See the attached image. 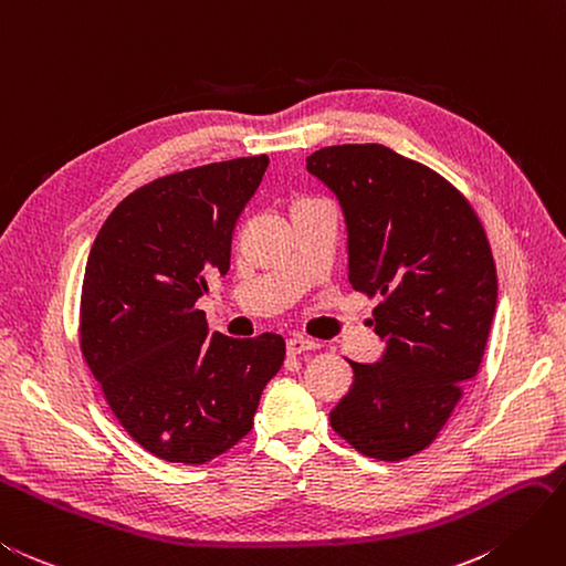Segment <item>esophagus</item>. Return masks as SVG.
Segmentation results:
<instances>
[{
  "label": "esophagus",
  "instance_id": "esophagus-1",
  "mask_svg": "<svg viewBox=\"0 0 566 566\" xmlns=\"http://www.w3.org/2000/svg\"><path fill=\"white\" fill-rule=\"evenodd\" d=\"M318 343L312 338H304V335H293V338L285 340V349L287 355H302V353H310V349H316Z\"/></svg>",
  "mask_w": 566,
  "mask_h": 566
}]
</instances>
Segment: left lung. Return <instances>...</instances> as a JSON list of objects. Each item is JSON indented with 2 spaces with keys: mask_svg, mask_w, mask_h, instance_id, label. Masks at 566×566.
I'll return each instance as SVG.
<instances>
[{
  "mask_svg": "<svg viewBox=\"0 0 566 566\" xmlns=\"http://www.w3.org/2000/svg\"><path fill=\"white\" fill-rule=\"evenodd\" d=\"M307 171L338 200L347 279L380 295L371 326L386 343L331 426L374 460L429 448L479 374L497 304L491 245L471 205L429 166L384 145L324 147Z\"/></svg>",
  "mask_w": 566,
  "mask_h": 566,
  "instance_id": "8db88e82",
  "label": "left lung"
}]
</instances>
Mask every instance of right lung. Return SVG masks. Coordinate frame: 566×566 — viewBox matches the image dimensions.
<instances>
[{"instance_id":"right-lung-1","label":"right lung","mask_w":566,"mask_h":566,"mask_svg":"<svg viewBox=\"0 0 566 566\" xmlns=\"http://www.w3.org/2000/svg\"><path fill=\"white\" fill-rule=\"evenodd\" d=\"M269 166L242 157L159 178L104 221L87 256L81 347L135 442L166 462L205 464L252 429L285 340L213 333L195 304L226 276L240 213Z\"/></svg>"}]
</instances>
